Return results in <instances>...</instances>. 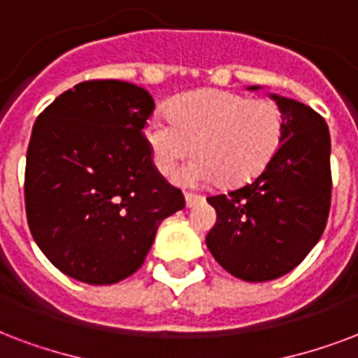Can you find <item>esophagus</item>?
I'll return each mask as SVG.
<instances>
[{"instance_id": "obj_1", "label": "esophagus", "mask_w": 358, "mask_h": 358, "mask_svg": "<svg viewBox=\"0 0 358 358\" xmlns=\"http://www.w3.org/2000/svg\"><path fill=\"white\" fill-rule=\"evenodd\" d=\"M185 200H187V208H192L198 201L203 200V196L194 194V192H185Z\"/></svg>"}]
</instances>
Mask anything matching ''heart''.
Here are the masks:
<instances>
[{
  "instance_id": "1",
  "label": "heart",
  "mask_w": 358,
  "mask_h": 358,
  "mask_svg": "<svg viewBox=\"0 0 358 358\" xmlns=\"http://www.w3.org/2000/svg\"><path fill=\"white\" fill-rule=\"evenodd\" d=\"M143 134L162 176H171L192 155L196 160L181 171V182L200 187L219 179L236 187L259 176L275 157L285 117L270 99L196 90L169 106V118L150 117Z\"/></svg>"
}]
</instances>
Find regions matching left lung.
Returning a JSON list of instances; mask_svg holds the SVG:
<instances>
[{
  "instance_id": "left-lung-1",
  "label": "left lung",
  "mask_w": 358,
  "mask_h": 358,
  "mask_svg": "<svg viewBox=\"0 0 358 358\" xmlns=\"http://www.w3.org/2000/svg\"><path fill=\"white\" fill-rule=\"evenodd\" d=\"M271 98L285 117L275 157L251 182L208 198L217 211L208 249L228 273L251 283L281 278L308 257L324 232L332 196L324 118L300 101Z\"/></svg>"
}]
</instances>
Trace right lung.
Wrapping results in <instances>:
<instances>
[{
    "instance_id": "obj_1",
    "label": "right lung",
    "mask_w": 358,
    "mask_h": 358,
    "mask_svg": "<svg viewBox=\"0 0 358 358\" xmlns=\"http://www.w3.org/2000/svg\"><path fill=\"white\" fill-rule=\"evenodd\" d=\"M155 101L131 83L85 80L37 117L26 155L29 232L69 278L113 285L145 262L185 196L155 168L145 124Z\"/></svg>"
}]
</instances>
